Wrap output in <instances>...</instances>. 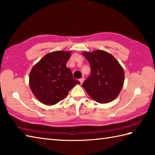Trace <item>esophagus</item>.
<instances>
[{
  "label": "esophagus",
  "mask_w": 155,
  "mask_h": 155,
  "mask_svg": "<svg viewBox=\"0 0 155 155\" xmlns=\"http://www.w3.org/2000/svg\"><path fill=\"white\" fill-rule=\"evenodd\" d=\"M84 77H82V78H81L80 79H79V81L81 82V84H82L83 83V81H84Z\"/></svg>",
  "instance_id": "1"
}]
</instances>
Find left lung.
<instances>
[{
  "label": "left lung",
  "instance_id": "1",
  "mask_svg": "<svg viewBox=\"0 0 155 155\" xmlns=\"http://www.w3.org/2000/svg\"><path fill=\"white\" fill-rule=\"evenodd\" d=\"M91 74L83 87L89 95L100 104L113 101L119 95L124 82V72L116 59L104 50L84 52Z\"/></svg>",
  "mask_w": 155,
  "mask_h": 155
}]
</instances>
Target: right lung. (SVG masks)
Instances as JSON below:
<instances>
[{
  "instance_id": "obj_1",
  "label": "right lung",
  "mask_w": 155,
  "mask_h": 155,
  "mask_svg": "<svg viewBox=\"0 0 155 155\" xmlns=\"http://www.w3.org/2000/svg\"><path fill=\"white\" fill-rule=\"evenodd\" d=\"M71 54L70 51H53L42 58L31 69L29 86L42 104H56L68 95L72 88L80 84L66 66Z\"/></svg>"
}]
</instances>
